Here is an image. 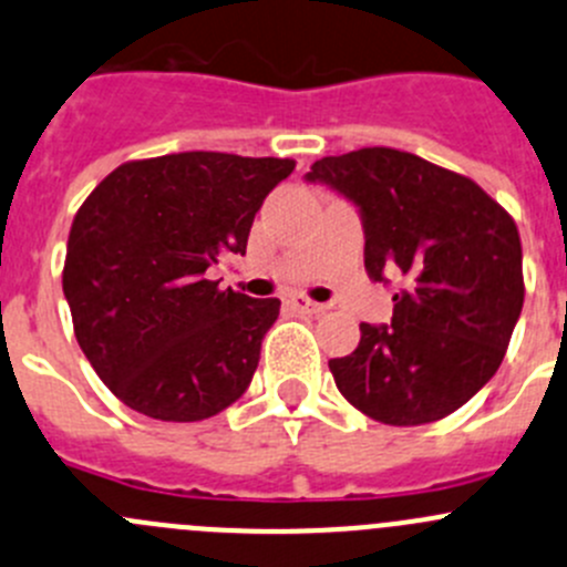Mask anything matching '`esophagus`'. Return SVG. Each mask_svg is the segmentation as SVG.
I'll use <instances>...</instances> for the list:
<instances>
[{
	"label": "esophagus",
	"mask_w": 567,
	"mask_h": 567,
	"mask_svg": "<svg viewBox=\"0 0 567 567\" xmlns=\"http://www.w3.org/2000/svg\"><path fill=\"white\" fill-rule=\"evenodd\" d=\"M290 305H293L296 310H301V312H310V316L327 310V307L318 305V301H312V299H307V296H293V299H290Z\"/></svg>",
	"instance_id": "esophagus-1"
}]
</instances>
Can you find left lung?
Listing matches in <instances>:
<instances>
[{
    "label": "left lung",
    "mask_w": 567,
    "mask_h": 567,
    "mask_svg": "<svg viewBox=\"0 0 567 567\" xmlns=\"http://www.w3.org/2000/svg\"><path fill=\"white\" fill-rule=\"evenodd\" d=\"M305 179L357 207L368 277L401 282L390 323H360V346L329 360L338 390L390 426L452 415L498 371L524 307L515 221L474 179L388 146L321 157Z\"/></svg>",
    "instance_id": "obj_1"
}]
</instances>
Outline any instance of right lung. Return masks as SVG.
Returning <instances> with one entry per match:
<instances>
[{
  "mask_svg": "<svg viewBox=\"0 0 567 567\" xmlns=\"http://www.w3.org/2000/svg\"><path fill=\"white\" fill-rule=\"evenodd\" d=\"M293 168L179 152L124 163L82 202L63 293L76 343L130 410L205 421L246 393L279 299L221 290L210 268L246 255L257 210Z\"/></svg>",
  "mask_w": 567,
  "mask_h": 567,
  "instance_id": "obj_1",
  "label": "right lung"
}]
</instances>
